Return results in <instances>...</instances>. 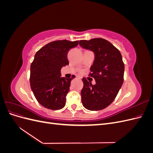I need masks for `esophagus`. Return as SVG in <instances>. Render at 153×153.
Here are the masks:
<instances>
[{
	"label": "esophagus",
	"mask_w": 153,
	"mask_h": 153,
	"mask_svg": "<svg viewBox=\"0 0 153 153\" xmlns=\"http://www.w3.org/2000/svg\"><path fill=\"white\" fill-rule=\"evenodd\" d=\"M77 78H78V79H81V77L80 76H77Z\"/></svg>",
	"instance_id": "esophagus-1"
}]
</instances>
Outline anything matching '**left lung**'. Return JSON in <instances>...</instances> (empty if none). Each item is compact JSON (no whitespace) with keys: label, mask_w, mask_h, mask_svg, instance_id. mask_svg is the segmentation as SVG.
Here are the masks:
<instances>
[{"label":"left lung","mask_w":153,"mask_h":153,"mask_svg":"<svg viewBox=\"0 0 153 153\" xmlns=\"http://www.w3.org/2000/svg\"><path fill=\"white\" fill-rule=\"evenodd\" d=\"M79 45L94 53L89 75L96 81L92 85L85 78H82V103L87 110H103L113 102L123 85L124 64L122 55L112 43L102 38L81 40Z\"/></svg>","instance_id":"8db88e82"}]
</instances>
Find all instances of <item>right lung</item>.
I'll return each mask as SVG.
<instances>
[{"label": "right lung", "mask_w": 153, "mask_h": 153, "mask_svg": "<svg viewBox=\"0 0 153 153\" xmlns=\"http://www.w3.org/2000/svg\"><path fill=\"white\" fill-rule=\"evenodd\" d=\"M78 45V41H55L36 52L30 65V84L36 99L44 107L56 110L65 106L71 81L75 76L61 77V69L69 64V50Z\"/></svg>", "instance_id": "obj_1"}]
</instances>
